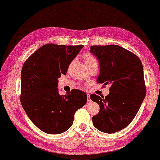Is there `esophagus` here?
I'll use <instances>...</instances> for the list:
<instances>
[{
  "label": "esophagus",
  "mask_w": 160,
  "mask_h": 160,
  "mask_svg": "<svg viewBox=\"0 0 160 160\" xmlns=\"http://www.w3.org/2000/svg\"><path fill=\"white\" fill-rule=\"evenodd\" d=\"M87 101L88 103H91V97H90V95L89 94H87Z\"/></svg>",
  "instance_id": "obj_1"
}]
</instances>
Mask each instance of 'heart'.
Returning a JSON list of instances; mask_svg holds the SVG:
<instances>
[{"label": "heart", "mask_w": 160, "mask_h": 160, "mask_svg": "<svg viewBox=\"0 0 160 160\" xmlns=\"http://www.w3.org/2000/svg\"><path fill=\"white\" fill-rule=\"evenodd\" d=\"M83 59L84 61L85 64L87 65V67H89L90 65H92L94 62L97 61L96 59L94 58L92 55L89 54H84L83 55Z\"/></svg>", "instance_id": "obj_1"}]
</instances>
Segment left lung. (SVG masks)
<instances>
[{"instance_id": "8db88e82", "label": "left lung", "mask_w": 160, "mask_h": 160, "mask_svg": "<svg viewBox=\"0 0 160 160\" xmlns=\"http://www.w3.org/2000/svg\"><path fill=\"white\" fill-rule=\"evenodd\" d=\"M90 49L99 63L97 82L111 85L105 97L90 95L100 107L99 113L92 118V124L101 132H116L133 120L145 97L142 65L136 55L116 44Z\"/></svg>"}]
</instances>
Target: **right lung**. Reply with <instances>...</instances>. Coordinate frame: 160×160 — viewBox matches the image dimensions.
<instances>
[{
  "label": "right lung",
  "instance_id": "add662e5",
  "mask_svg": "<svg viewBox=\"0 0 160 160\" xmlns=\"http://www.w3.org/2000/svg\"><path fill=\"white\" fill-rule=\"evenodd\" d=\"M83 47L45 44L23 65L20 101L28 118L45 133L59 134L68 130L75 112L87 103L85 92L73 89L60 95L57 88L58 78L66 74Z\"/></svg>",
  "mask_w": 160,
  "mask_h": 160
}]
</instances>
